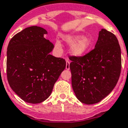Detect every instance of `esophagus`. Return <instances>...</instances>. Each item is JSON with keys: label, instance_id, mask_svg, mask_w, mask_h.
Wrapping results in <instances>:
<instances>
[{"label": "esophagus", "instance_id": "1", "mask_svg": "<svg viewBox=\"0 0 128 128\" xmlns=\"http://www.w3.org/2000/svg\"><path fill=\"white\" fill-rule=\"evenodd\" d=\"M66 70L70 69V62L69 61H66Z\"/></svg>", "mask_w": 128, "mask_h": 128}]
</instances>
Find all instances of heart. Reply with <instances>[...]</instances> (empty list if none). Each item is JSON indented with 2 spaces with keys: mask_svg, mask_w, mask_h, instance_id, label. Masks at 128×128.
I'll return each mask as SVG.
<instances>
[{
  "mask_svg": "<svg viewBox=\"0 0 128 128\" xmlns=\"http://www.w3.org/2000/svg\"><path fill=\"white\" fill-rule=\"evenodd\" d=\"M65 42L68 45H72L70 47V52L75 56L80 57L83 56L89 50L92 44V39L87 37L82 38L79 35H73L67 36L65 38ZM56 46L60 49L62 44L60 41H56Z\"/></svg>",
  "mask_w": 128,
  "mask_h": 128,
  "instance_id": "1",
  "label": "heart"
}]
</instances>
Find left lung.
<instances>
[{
    "label": "left lung",
    "mask_w": 128,
    "mask_h": 128,
    "mask_svg": "<svg viewBox=\"0 0 128 128\" xmlns=\"http://www.w3.org/2000/svg\"><path fill=\"white\" fill-rule=\"evenodd\" d=\"M72 86L81 102L101 101L116 86L121 72V50L116 37L106 29L99 32L95 48L84 56H70Z\"/></svg>",
    "instance_id": "left-lung-1"
}]
</instances>
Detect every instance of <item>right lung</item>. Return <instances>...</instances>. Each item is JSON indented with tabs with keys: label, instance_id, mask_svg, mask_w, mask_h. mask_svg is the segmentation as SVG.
<instances>
[{
	"label": "right lung",
	"instance_id": "right-lung-1",
	"mask_svg": "<svg viewBox=\"0 0 128 128\" xmlns=\"http://www.w3.org/2000/svg\"><path fill=\"white\" fill-rule=\"evenodd\" d=\"M44 34L47 31L41 27H28L15 34L8 46V81L12 90L28 103L46 100L66 67L64 59L50 54L54 44Z\"/></svg>",
	"mask_w": 128,
	"mask_h": 128
}]
</instances>
